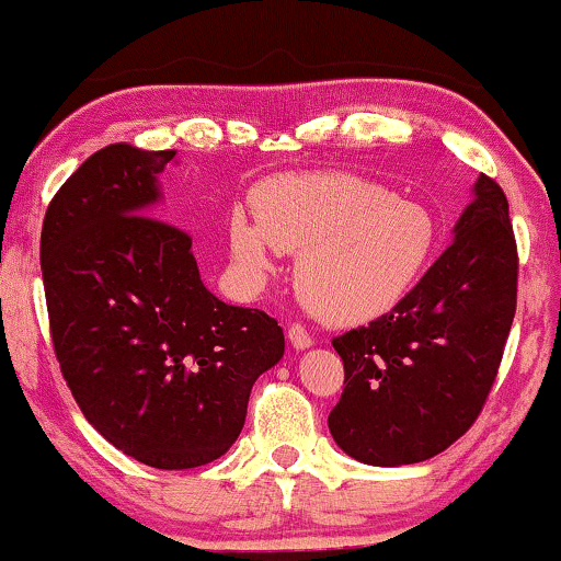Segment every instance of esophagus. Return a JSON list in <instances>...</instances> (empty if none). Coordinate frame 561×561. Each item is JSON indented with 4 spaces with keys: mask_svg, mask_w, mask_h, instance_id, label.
Segmentation results:
<instances>
[{
    "mask_svg": "<svg viewBox=\"0 0 561 561\" xmlns=\"http://www.w3.org/2000/svg\"><path fill=\"white\" fill-rule=\"evenodd\" d=\"M288 341H290V346L296 348V352H304V348H311L313 346L311 334H308L306 327H300V323H290V327H288Z\"/></svg>",
    "mask_w": 561,
    "mask_h": 561,
    "instance_id": "1",
    "label": "esophagus"
}]
</instances>
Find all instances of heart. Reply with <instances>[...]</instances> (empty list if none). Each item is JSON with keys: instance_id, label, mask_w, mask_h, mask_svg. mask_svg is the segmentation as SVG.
Instances as JSON below:
<instances>
[{"instance_id": "1", "label": "heart", "mask_w": 561, "mask_h": 561, "mask_svg": "<svg viewBox=\"0 0 561 561\" xmlns=\"http://www.w3.org/2000/svg\"><path fill=\"white\" fill-rule=\"evenodd\" d=\"M254 222L232 209L227 238L248 280L273 271V250L296 255V290L329 323H362L410 294L437 245L433 213L344 172L280 174L253 192Z\"/></svg>"}]
</instances>
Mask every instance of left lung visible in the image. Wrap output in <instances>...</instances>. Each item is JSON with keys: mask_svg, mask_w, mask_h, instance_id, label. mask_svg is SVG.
Instances as JSON below:
<instances>
[{"mask_svg": "<svg viewBox=\"0 0 561 561\" xmlns=\"http://www.w3.org/2000/svg\"><path fill=\"white\" fill-rule=\"evenodd\" d=\"M456 240L392 311L336 336L344 392L329 430L367 466L437 456L481 415L516 313L518 255L508 202L491 176Z\"/></svg>", "mask_w": 561, "mask_h": 561, "instance_id": "1", "label": "left lung"}]
</instances>
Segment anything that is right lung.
I'll return each mask as SVG.
<instances>
[{
  "mask_svg": "<svg viewBox=\"0 0 561 561\" xmlns=\"http://www.w3.org/2000/svg\"><path fill=\"white\" fill-rule=\"evenodd\" d=\"M174 157L95 151L39 238L55 356L78 408L113 448L161 470L225 456L255 379L286 352L278 321L209 294L190 234L151 217Z\"/></svg>",
  "mask_w": 561,
  "mask_h": 561,
  "instance_id": "add662e5",
  "label": "right lung"
}]
</instances>
